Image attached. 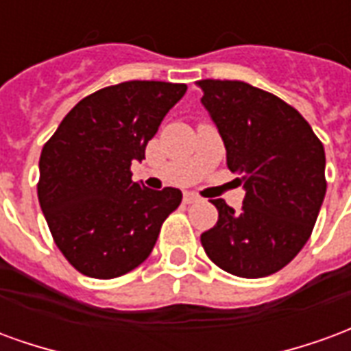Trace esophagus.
Wrapping results in <instances>:
<instances>
[{
	"label": "esophagus",
	"mask_w": 351,
	"mask_h": 351,
	"mask_svg": "<svg viewBox=\"0 0 351 351\" xmlns=\"http://www.w3.org/2000/svg\"><path fill=\"white\" fill-rule=\"evenodd\" d=\"M197 201H201V197H199L197 193H193V191H186V193H184V203H186V205L197 203Z\"/></svg>",
	"instance_id": "34e87169"
}]
</instances>
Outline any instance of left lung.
I'll use <instances>...</instances> for the list:
<instances>
[{"label":"left lung","instance_id":"obj_1","mask_svg":"<svg viewBox=\"0 0 351 351\" xmlns=\"http://www.w3.org/2000/svg\"><path fill=\"white\" fill-rule=\"evenodd\" d=\"M218 125L228 167L243 175V208L213 199L218 221L201 235L206 256L226 272L261 278L286 267L312 235L324 203L325 150L286 101L243 80L195 82Z\"/></svg>","mask_w":351,"mask_h":351}]
</instances>
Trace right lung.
Returning a JSON list of instances; mask_svg holds the SVG:
<instances>
[{
    "label": "right lung",
    "mask_w": 351,
    "mask_h": 351,
    "mask_svg": "<svg viewBox=\"0 0 351 351\" xmlns=\"http://www.w3.org/2000/svg\"><path fill=\"white\" fill-rule=\"evenodd\" d=\"M188 86L128 80L101 88L67 112L39 158L37 197L54 243L90 278H118L143 263L182 191L131 180V161Z\"/></svg>",
    "instance_id": "1"
}]
</instances>
